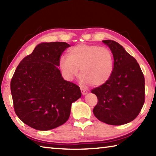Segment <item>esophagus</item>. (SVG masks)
Wrapping results in <instances>:
<instances>
[{
  "mask_svg": "<svg viewBox=\"0 0 156 156\" xmlns=\"http://www.w3.org/2000/svg\"><path fill=\"white\" fill-rule=\"evenodd\" d=\"M80 90H81V92H82V94H83V96H84V95H86L87 94V92H88L87 91L85 90V89H83V88H81Z\"/></svg>",
  "mask_w": 156,
  "mask_h": 156,
  "instance_id": "obj_1",
  "label": "esophagus"
}]
</instances>
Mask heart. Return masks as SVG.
Listing matches in <instances>:
<instances>
[{
    "instance_id": "heart-1",
    "label": "heart",
    "mask_w": 156,
    "mask_h": 156,
    "mask_svg": "<svg viewBox=\"0 0 156 156\" xmlns=\"http://www.w3.org/2000/svg\"><path fill=\"white\" fill-rule=\"evenodd\" d=\"M60 67L65 77L73 79L80 69L81 80L84 84L100 86L112 76L114 59L112 51L107 47L80 44L68 51L67 56H62Z\"/></svg>"
}]
</instances>
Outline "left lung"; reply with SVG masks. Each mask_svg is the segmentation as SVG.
Wrapping results in <instances>:
<instances>
[{
    "instance_id": "1",
    "label": "left lung",
    "mask_w": 156,
    "mask_h": 156,
    "mask_svg": "<svg viewBox=\"0 0 156 156\" xmlns=\"http://www.w3.org/2000/svg\"><path fill=\"white\" fill-rule=\"evenodd\" d=\"M102 42L112 51L113 72L109 80L91 90L98 103L94 115L111 125H122L133 120L144 103V77L137 60L114 41Z\"/></svg>"
}]
</instances>
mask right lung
I'll list each match as a JSON object with an SVG mask.
<instances>
[{
	"instance_id": "obj_1",
	"label": "right lung",
	"mask_w": 156,
	"mask_h": 156,
	"mask_svg": "<svg viewBox=\"0 0 156 156\" xmlns=\"http://www.w3.org/2000/svg\"><path fill=\"white\" fill-rule=\"evenodd\" d=\"M65 42L42 43L21 60L11 80L16 114L26 125L47 131L67 122L80 87L65 80L59 67Z\"/></svg>"
}]
</instances>
